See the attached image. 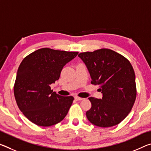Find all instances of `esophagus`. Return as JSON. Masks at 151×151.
Wrapping results in <instances>:
<instances>
[{
    "instance_id": "esophagus-1",
    "label": "esophagus",
    "mask_w": 151,
    "mask_h": 151,
    "mask_svg": "<svg viewBox=\"0 0 151 151\" xmlns=\"http://www.w3.org/2000/svg\"><path fill=\"white\" fill-rule=\"evenodd\" d=\"M75 100H76V101H81V100L84 99H83V98L79 97H78V96H75Z\"/></svg>"
}]
</instances>
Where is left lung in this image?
Wrapping results in <instances>:
<instances>
[{
  "label": "left lung",
  "instance_id": "left-lung-1",
  "mask_svg": "<svg viewBox=\"0 0 151 151\" xmlns=\"http://www.w3.org/2000/svg\"><path fill=\"white\" fill-rule=\"evenodd\" d=\"M78 57L87 67L91 84L99 85L103 94L101 99L88 98V121L102 128L118 125L130 113L136 97L135 73L130 61L106 48L82 52Z\"/></svg>",
  "mask_w": 151,
  "mask_h": 151
}]
</instances>
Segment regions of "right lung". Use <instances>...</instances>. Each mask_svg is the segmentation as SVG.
<instances>
[{
	"label": "right lung",
	"instance_id": "obj_1",
	"mask_svg": "<svg viewBox=\"0 0 151 151\" xmlns=\"http://www.w3.org/2000/svg\"><path fill=\"white\" fill-rule=\"evenodd\" d=\"M78 54L44 47L29 54L21 63L14 95L21 111L33 124L53 126L68 114L74 97L56 94L50 85L59 79L64 65Z\"/></svg>",
	"mask_w": 151,
	"mask_h": 151
}]
</instances>
